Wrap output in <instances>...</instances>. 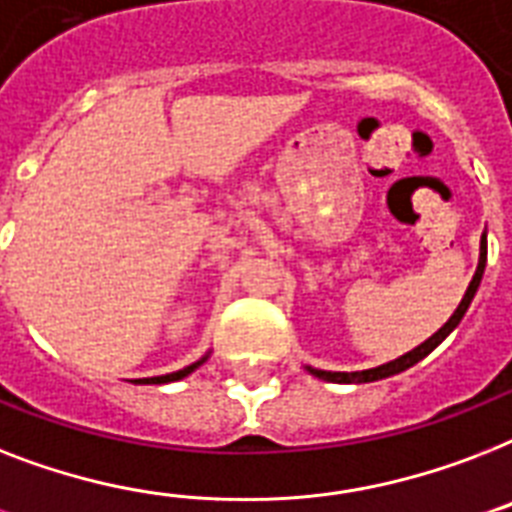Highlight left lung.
Segmentation results:
<instances>
[{
  "label": "left lung",
  "instance_id": "obj_1",
  "mask_svg": "<svg viewBox=\"0 0 512 512\" xmlns=\"http://www.w3.org/2000/svg\"><path fill=\"white\" fill-rule=\"evenodd\" d=\"M484 265H486V242H481V260H479V268H476V276H473L471 286H468V292H465L463 302L458 305V310L452 313V318L447 323H444L439 331H436L434 336H431L429 342H423L421 347H415L413 352H407V355L397 357V360H392V363L386 365H378V368H371V371H360V373H331V371H318V368H310V373L318 378H323V381H334V384H368V381H378V378H386V376H394V373L405 371V368H410V365H415L421 357L429 355L431 350H434L436 344L442 342L444 336L450 334L452 328L458 326L460 318L465 315V310H468V305H471L473 294H476V289H479V281L481 276H484Z\"/></svg>",
  "mask_w": 512,
  "mask_h": 512
}]
</instances>
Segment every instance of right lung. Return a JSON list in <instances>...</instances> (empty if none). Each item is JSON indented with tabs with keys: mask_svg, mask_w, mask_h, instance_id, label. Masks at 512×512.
Wrapping results in <instances>:
<instances>
[{
	"mask_svg": "<svg viewBox=\"0 0 512 512\" xmlns=\"http://www.w3.org/2000/svg\"><path fill=\"white\" fill-rule=\"evenodd\" d=\"M199 363H202V360H199ZM199 363H194V365H186L184 371H176V373H168V376H155V378H136L134 384H168V381H178V378H184V376H189L191 371H194V368H197Z\"/></svg>",
	"mask_w": 512,
	"mask_h": 512,
	"instance_id": "obj_1",
	"label": "right lung"
}]
</instances>
